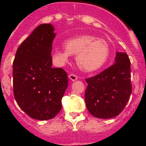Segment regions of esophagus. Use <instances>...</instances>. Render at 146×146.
Returning <instances> with one entry per match:
<instances>
[{"instance_id": "esophagus-1", "label": "esophagus", "mask_w": 146, "mask_h": 146, "mask_svg": "<svg viewBox=\"0 0 146 146\" xmlns=\"http://www.w3.org/2000/svg\"><path fill=\"white\" fill-rule=\"evenodd\" d=\"M69 78L72 81H75V80H77L78 77H77V76L74 75V74H69Z\"/></svg>"}]
</instances>
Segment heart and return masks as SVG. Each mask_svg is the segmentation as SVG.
<instances>
[{
	"label": "heart",
	"mask_w": 146,
	"mask_h": 146,
	"mask_svg": "<svg viewBox=\"0 0 146 146\" xmlns=\"http://www.w3.org/2000/svg\"><path fill=\"white\" fill-rule=\"evenodd\" d=\"M66 50H54L52 58L57 65L63 66L71 55H76V63L86 72L97 71L106 63L109 56V46L104 40L93 36H80L64 42Z\"/></svg>",
	"instance_id": "b5f03b06"
}]
</instances>
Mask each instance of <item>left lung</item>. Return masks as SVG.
<instances>
[{"label": "left lung", "instance_id": "left-lung-1", "mask_svg": "<svg viewBox=\"0 0 146 146\" xmlns=\"http://www.w3.org/2000/svg\"><path fill=\"white\" fill-rule=\"evenodd\" d=\"M86 81L88 86L85 100L89 113L104 119L118 115L131 94V68L127 54L117 52L113 66Z\"/></svg>", "mask_w": 146, "mask_h": 146}]
</instances>
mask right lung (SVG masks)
<instances>
[{
	"label": "right lung",
	"instance_id": "obj_1",
	"mask_svg": "<svg viewBox=\"0 0 146 146\" xmlns=\"http://www.w3.org/2000/svg\"><path fill=\"white\" fill-rule=\"evenodd\" d=\"M51 24H41L18 47L13 62V88L20 108L33 119H52L61 110L68 86L66 72L52 68Z\"/></svg>",
	"mask_w": 146,
	"mask_h": 146
}]
</instances>
